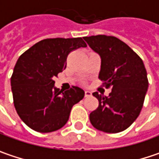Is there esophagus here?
Masks as SVG:
<instances>
[{
  "label": "esophagus",
  "instance_id": "obj_1",
  "mask_svg": "<svg viewBox=\"0 0 159 159\" xmlns=\"http://www.w3.org/2000/svg\"><path fill=\"white\" fill-rule=\"evenodd\" d=\"M91 96V92L89 91V90H85V97L86 98H89V97Z\"/></svg>",
  "mask_w": 159,
  "mask_h": 159
}]
</instances>
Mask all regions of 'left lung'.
<instances>
[{"mask_svg":"<svg viewBox=\"0 0 159 159\" xmlns=\"http://www.w3.org/2000/svg\"><path fill=\"white\" fill-rule=\"evenodd\" d=\"M83 39L101 58L98 79L102 85L111 88L108 97L93 93L98 107L89 114L90 123L106 133L125 130L139 117L148 88L144 63L129 46L114 36Z\"/></svg>","mask_w":159,"mask_h":159,"instance_id":"8db88e82","label":"left lung"}]
</instances>
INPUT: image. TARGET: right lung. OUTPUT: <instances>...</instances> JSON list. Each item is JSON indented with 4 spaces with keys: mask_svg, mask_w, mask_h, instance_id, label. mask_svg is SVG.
Returning a JSON list of instances; mask_svg holds the SVG:
<instances>
[{
    "mask_svg": "<svg viewBox=\"0 0 159 159\" xmlns=\"http://www.w3.org/2000/svg\"><path fill=\"white\" fill-rule=\"evenodd\" d=\"M87 47L82 38L45 39L18 59L11 78L14 107L20 119L31 129L49 133L61 129L70 110L84 97V90L72 86L63 91L53 79L66 69L70 52Z\"/></svg>",
    "mask_w": 159,
    "mask_h": 159,
    "instance_id": "1",
    "label": "right lung"
}]
</instances>
